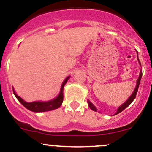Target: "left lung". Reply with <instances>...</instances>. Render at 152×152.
I'll list each match as a JSON object with an SVG mask.
<instances>
[{
    "label": "left lung",
    "instance_id": "1",
    "mask_svg": "<svg viewBox=\"0 0 152 152\" xmlns=\"http://www.w3.org/2000/svg\"><path fill=\"white\" fill-rule=\"evenodd\" d=\"M138 61H139V63H140V61H139V59H138ZM140 64H141V63H140ZM141 77H142V70L141 71V72H140L139 77H138V79L137 80L136 87H135V90H134V91H133V94H132V95L130 96V97L129 98L128 100H127L126 102L124 103V104H122V105H121L120 107H119L118 109H117V112H116L115 115H117V114H119V113H120V112H121L122 111H123L124 109L126 108V107H128V106L130 105V104H131L132 102H133V101L134 100L135 98V96H136L137 92H138V87H139V84H140V81H141ZM88 106H89L90 109H92V110L95 111V112H96V111H97V109H96V107H94V106L93 105V104H91V103L89 101H88Z\"/></svg>",
    "mask_w": 152,
    "mask_h": 152
}]
</instances>
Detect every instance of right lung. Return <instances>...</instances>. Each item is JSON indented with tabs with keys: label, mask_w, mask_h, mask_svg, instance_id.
<instances>
[{
	"label": "right lung",
	"mask_w": 152,
	"mask_h": 152,
	"mask_svg": "<svg viewBox=\"0 0 152 152\" xmlns=\"http://www.w3.org/2000/svg\"><path fill=\"white\" fill-rule=\"evenodd\" d=\"M69 78V77H67L66 79L64 80L62 83V86L61 88V91H60L59 95L58 96V97L56 99H53V100L49 101V102H24L22 98H20L19 96L17 95L14 91L13 90V92L14 94L15 95L16 98L18 99L19 102L24 106L25 108L28 109L29 110L32 111V112H47V111H50L53 110V109H58V107H60V106L61 105L63 102V88L64 85L66 84V83L67 82L68 79Z\"/></svg>",
	"instance_id": "add662e5"
}]
</instances>
